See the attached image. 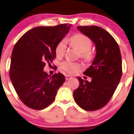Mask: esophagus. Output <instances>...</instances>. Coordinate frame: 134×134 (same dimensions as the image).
<instances>
[{
	"label": "esophagus",
	"mask_w": 134,
	"mask_h": 134,
	"mask_svg": "<svg viewBox=\"0 0 134 134\" xmlns=\"http://www.w3.org/2000/svg\"><path fill=\"white\" fill-rule=\"evenodd\" d=\"M65 78H66V80H68L72 78V76H70V75H66Z\"/></svg>",
	"instance_id": "1"
}]
</instances>
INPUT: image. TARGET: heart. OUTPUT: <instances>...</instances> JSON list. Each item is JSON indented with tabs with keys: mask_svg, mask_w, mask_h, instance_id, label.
<instances>
[{
	"mask_svg": "<svg viewBox=\"0 0 134 134\" xmlns=\"http://www.w3.org/2000/svg\"><path fill=\"white\" fill-rule=\"evenodd\" d=\"M68 41L69 42L72 46L76 47L82 53V57L87 60L90 59L91 54L89 50L90 49L92 44L88 37L82 34H76L72 36ZM65 50L66 42L64 40H62L56 47V55L58 57H62L65 54ZM61 67L64 71L71 74L76 73L82 68V66L80 64L70 61H66L62 63Z\"/></svg>",
	"mask_w": 134,
	"mask_h": 134,
	"instance_id": "heart-1",
	"label": "heart"
}]
</instances>
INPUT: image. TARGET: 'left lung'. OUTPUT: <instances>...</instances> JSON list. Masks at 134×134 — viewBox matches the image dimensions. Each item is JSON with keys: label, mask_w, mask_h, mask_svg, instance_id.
<instances>
[{"label": "left lung", "mask_w": 134, "mask_h": 134, "mask_svg": "<svg viewBox=\"0 0 134 134\" xmlns=\"http://www.w3.org/2000/svg\"><path fill=\"white\" fill-rule=\"evenodd\" d=\"M77 29L92 40L96 52L90 67L83 72L91 81L77 77L79 86L73 96L80 107L94 111L105 106L116 90L122 74L121 55L116 41L101 27L79 26Z\"/></svg>", "instance_id": "left-lung-1"}]
</instances>
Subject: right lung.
I'll use <instances>...</instances> for the list:
<instances>
[{"mask_svg": "<svg viewBox=\"0 0 134 134\" xmlns=\"http://www.w3.org/2000/svg\"><path fill=\"white\" fill-rule=\"evenodd\" d=\"M71 24L36 27L23 35L13 50L10 77L16 92L27 107L46 108L54 101L65 82L61 73L51 76L43 71L55 58L57 46L68 33Z\"/></svg>", "mask_w": 134, "mask_h": 134, "instance_id": "right-lung-1", "label": "right lung"}]
</instances>
